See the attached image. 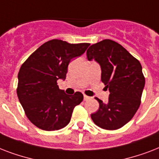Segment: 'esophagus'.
<instances>
[{
	"label": "esophagus",
	"mask_w": 159,
	"mask_h": 159,
	"mask_svg": "<svg viewBox=\"0 0 159 159\" xmlns=\"http://www.w3.org/2000/svg\"><path fill=\"white\" fill-rule=\"evenodd\" d=\"M89 99H90L89 97H87V96L84 95V101H88Z\"/></svg>",
	"instance_id": "obj_1"
}]
</instances>
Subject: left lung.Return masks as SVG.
Returning <instances> with one entry per match:
<instances>
[{
    "label": "left lung",
    "mask_w": 159,
    "mask_h": 159,
    "mask_svg": "<svg viewBox=\"0 0 159 159\" xmlns=\"http://www.w3.org/2000/svg\"><path fill=\"white\" fill-rule=\"evenodd\" d=\"M87 59H95L102 67V82L109 88L108 102H99L91 115L97 126L108 130L123 127L135 115L145 84L140 62L123 46L111 39L94 43L87 51Z\"/></svg>",
    "instance_id": "obj_1"
}]
</instances>
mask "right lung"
Returning <instances> with one entry per match:
<instances>
[{"label": "right lung", "mask_w": 159, "mask_h": 159, "mask_svg": "<svg viewBox=\"0 0 159 159\" xmlns=\"http://www.w3.org/2000/svg\"><path fill=\"white\" fill-rule=\"evenodd\" d=\"M90 43H69L52 39L37 48L21 65L17 96L27 118L43 130H57L70 122L73 109L83 100L79 92L67 95L57 80L66 78L72 58L87 50Z\"/></svg>", "instance_id": "add662e5"}]
</instances>
